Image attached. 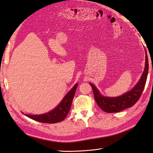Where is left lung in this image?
Segmentation results:
<instances>
[{
	"instance_id": "8db88e82",
	"label": "left lung",
	"mask_w": 153,
	"mask_h": 153,
	"mask_svg": "<svg viewBox=\"0 0 153 153\" xmlns=\"http://www.w3.org/2000/svg\"><path fill=\"white\" fill-rule=\"evenodd\" d=\"M145 51L146 62L144 69L139 80L131 90L117 97L104 96L100 93L99 90L93 84L89 83L93 90L96 102L101 110L107 113L119 112L126 108L131 107L137 103L144 89L149 70V62L146 49Z\"/></svg>"
}]
</instances>
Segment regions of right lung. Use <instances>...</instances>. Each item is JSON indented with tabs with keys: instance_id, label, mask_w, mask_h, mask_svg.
Instances as JSON below:
<instances>
[{
	"instance_id": "add662e5",
	"label": "right lung",
	"mask_w": 153,
	"mask_h": 153,
	"mask_svg": "<svg viewBox=\"0 0 153 153\" xmlns=\"http://www.w3.org/2000/svg\"><path fill=\"white\" fill-rule=\"evenodd\" d=\"M78 85V84L76 83L64 97V98L56 107L50 112L39 115L23 114L31 119L43 123L53 124L62 121L66 118L69 112V110H70L72 101Z\"/></svg>"
}]
</instances>
